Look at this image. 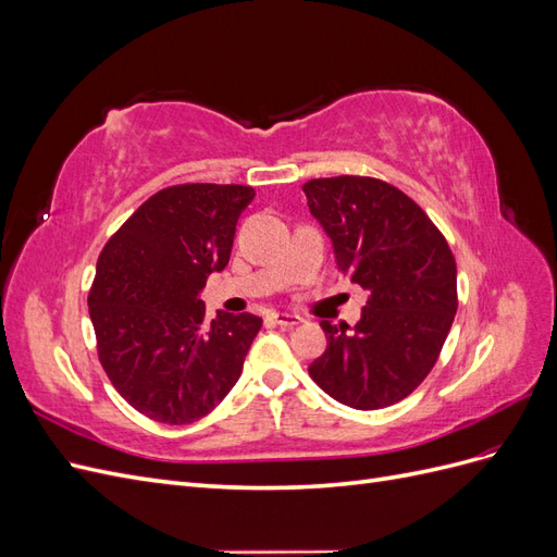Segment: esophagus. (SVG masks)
<instances>
[{
  "label": "esophagus",
  "instance_id": "34e87169",
  "mask_svg": "<svg viewBox=\"0 0 557 557\" xmlns=\"http://www.w3.org/2000/svg\"><path fill=\"white\" fill-rule=\"evenodd\" d=\"M269 320H272L274 325H281V327H297L301 323V318L295 315V313H272V315H269Z\"/></svg>",
  "mask_w": 557,
  "mask_h": 557
}]
</instances>
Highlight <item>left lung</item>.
<instances>
[{
  "label": "left lung",
  "instance_id": "1",
  "mask_svg": "<svg viewBox=\"0 0 557 557\" xmlns=\"http://www.w3.org/2000/svg\"><path fill=\"white\" fill-rule=\"evenodd\" d=\"M339 274L369 290L350 327L323 320L327 348L309 374L336 401L374 411L411 395L440 358L458 311V269L425 211L367 176L305 183Z\"/></svg>",
  "mask_w": 557,
  "mask_h": 557
}]
</instances>
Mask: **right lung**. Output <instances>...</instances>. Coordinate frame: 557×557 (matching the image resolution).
<instances>
[{
  "mask_svg": "<svg viewBox=\"0 0 557 557\" xmlns=\"http://www.w3.org/2000/svg\"><path fill=\"white\" fill-rule=\"evenodd\" d=\"M248 185L185 183L146 199L97 260L88 297L104 372L127 404L166 425H188L239 381L262 327L252 313L199 299L209 274L230 262Z\"/></svg>",
  "mask_w": 557,
  "mask_h": 557,
  "instance_id": "right-lung-1",
  "label": "right lung"
}]
</instances>
